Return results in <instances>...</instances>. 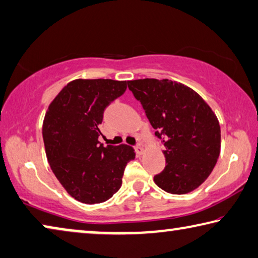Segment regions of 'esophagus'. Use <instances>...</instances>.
<instances>
[{"label":"esophagus","mask_w":258,"mask_h":258,"mask_svg":"<svg viewBox=\"0 0 258 258\" xmlns=\"http://www.w3.org/2000/svg\"><path fill=\"white\" fill-rule=\"evenodd\" d=\"M134 149H135V152H136V154H138V155L143 154V152H144V149H143L141 144H137L136 146L134 147Z\"/></svg>","instance_id":"34e87169"}]
</instances>
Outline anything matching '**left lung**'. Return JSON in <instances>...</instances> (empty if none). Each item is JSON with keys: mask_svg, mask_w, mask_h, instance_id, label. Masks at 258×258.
<instances>
[{"mask_svg": "<svg viewBox=\"0 0 258 258\" xmlns=\"http://www.w3.org/2000/svg\"><path fill=\"white\" fill-rule=\"evenodd\" d=\"M128 88L166 146V167L154 176L155 184L171 194L199 187L221 151V126L212 108L191 88L167 79L134 80Z\"/></svg>", "mask_w": 258, "mask_h": 258, "instance_id": "1", "label": "left lung"}]
</instances>
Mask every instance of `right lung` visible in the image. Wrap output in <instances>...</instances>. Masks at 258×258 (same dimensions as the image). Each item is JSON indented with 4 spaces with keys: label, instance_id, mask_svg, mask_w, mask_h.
Returning <instances> with one entry per match:
<instances>
[{
    "label": "right lung",
    "instance_id": "1",
    "mask_svg": "<svg viewBox=\"0 0 258 258\" xmlns=\"http://www.w3.org/2000/svg\"><path fill=\"white\" fill-rule=\"evenodd\" d=\"M126 81L78 79L62 88L45 113L42 135L51 170L64 188L83 204H100L122 184L135 159L132 146L98 141L104 111L124 94Z\"/></svg>",
    "mask_w": 258,
    "mask_h": 258
}]
</instances>
